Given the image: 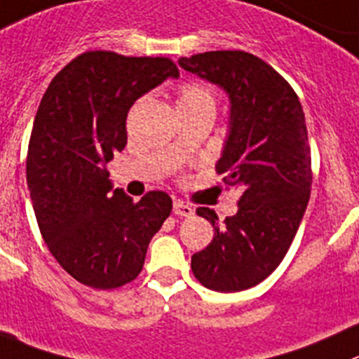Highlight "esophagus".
Masks as SVG:
<instances>
[{"instance_id":"1","label":"esophagus","mask_w":359,"mask_h":359,"mask_svg":"<svg viewBox=\"0 0 359 359\" xmlns=\"http://www.w3.org/2000/svg\"><path fill=\"white\" fill-rule=\"evenodd\" d=\"M172 211H174V215H177V217H192L194 215L192 206L182 203V201H174Z\"/></svg>"}]
</instances>
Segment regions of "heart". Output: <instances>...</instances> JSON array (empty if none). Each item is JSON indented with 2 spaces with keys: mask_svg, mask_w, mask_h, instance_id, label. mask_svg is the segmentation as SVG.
Segmentation results:
<instances>
[{
  "mask_svg": "<svg viewBox=\"0 0 359 359\" xmlns=\"http://www.w3.org/2000/svg\"><path fill=\"white\" fill-rule=\"evenodd\" d=\"M182 107H211L215 109V95L206 84H183L177 93V109Z\"/></svg>",
  "mask_w": 359,
  "mask_h": 359,
  "instance_id": "heart-1",
  "label": "heart"
}]
</instances>
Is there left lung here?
I'll return each instance as SVG.
<instances>
[{
    "label": "left lung",
    "instance_id": "1",
    "mask_svg": "<svg viewBox=\"0 0 359 359\" xmlns=\"http://www.w3.org/2000/svg\"><path fill=\"white\" fill-rule=\"evenodd\" d=\"M177 63L227 93L229 134L217 172L240 192L238 213L222 225L213 210L197 208L215 234L192 255V271L213 291H245L275 271L305 215L312 187L305 114L291 84L254 54L211 50Z\"/></svg>",
    "mask_w": 359,
    "mask_h": 359
}]
</instances>
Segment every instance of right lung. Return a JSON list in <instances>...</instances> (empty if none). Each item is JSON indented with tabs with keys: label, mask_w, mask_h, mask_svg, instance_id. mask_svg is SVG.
Returning a JSON list of instances; mask_svg holds the SVG:
<instances>
[{
	"label": "right lung",
	"mask_w": 359,
	"mask_h": 359,
	"mask_svg": "<svg viewBox=\"0 0 359 359\" xmlns=\"http://www.w3.org/2000/svg\"><path fill=\"white\" fill-rule=\"evenodd\" d=\"M167 77H180L169 57L88 50L57 72L39 105L26 160L33 210L50 254L88 287L132 282L172 210L160 190L139 203L112 190L105 169L126 146L134 102Z\"/></svg>",
	"instance_id": "1"
}]
</instances>
